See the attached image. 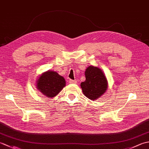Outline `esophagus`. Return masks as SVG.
<instances>
[{"label": "esophagus", "instance_id": "obj_1", "mask_svg": "<svg viewBox=\"0 0 149 149\" xmlns=\"http://www.w3.org/2000/svg\"><path fill=\"white\" fill-rule=\"evenodd\" d=\"M76 83H77V81L75 80H72V79L69 80V83H70V84H75Z\"/></svg>", "mask_w": 149, "mask_h": 149}]
</instances>
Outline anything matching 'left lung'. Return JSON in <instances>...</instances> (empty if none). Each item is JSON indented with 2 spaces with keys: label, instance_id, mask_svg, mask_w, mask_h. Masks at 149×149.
Instances as JSON below:
<instances>
[{
  "label": "left lung",
  "instance_id": "obj_1",
  "mask_svg": "<svg viewBox=\"0 0 149 149\" xmlns=\"http://www.w3.org/2000/svg\"><path fill=\"white\" fill-rule=\"evenodd\" d=\"M86 80L81 83L84 95L95 100L105 92L107 88V79L102 71L95 66H90L85 71Z\"/></svg>",
  "mask_w": 149,
  "mask_h": 149
}]
</instances>
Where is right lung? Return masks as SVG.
<instances>
[{"instance_id": "add662e5", "label": "right lung", "mask_w": 149, "mask_h": 149, "mask_svg": "<svg viewBox=\"0 0 149 149\" xmlns=\"http://www.w3.org/2000/svg\"><path fill=\"white\" fill-rule=\"evenodd\" d=\"M65 79L53 71L45 72L37 81V88L44 95L51 98L56 96L65 86Z\"/></svg>"}]
</instances>
